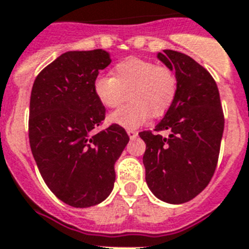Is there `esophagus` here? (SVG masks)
I'll return each mask as SVG.
<instances>
[{
	"label": "esophagus",
	"instance_id": "1",
	"mask_svg": "<svg viewBox=\"0 0 249 249\" xmlns=\"http://www.w3.org/2000/svg\"><path fill=\"white\" fill-rule=\"evenodd\" d=\"M127 135H129V138H130V139H134V138L138 137V131L133 130V129H129V130H127Z\"/></svg>",
	"mask_w": 249,
	"mask_h": 249
}]
</instances>
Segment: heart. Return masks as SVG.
Listing matches in <instances>:
<instances>
[{
  "instance_id": "heart-1",
  "label": "heart",
  "mask_w": 249,
  "mask_h": 249,
  "mask_svg": "<svg viewBox=\"0 0 249 249\" xmlns=\"http://www.w3.org/2000/svg\"><path fill=\"white\" fill-rule=\"evenodd\" d=\"M177 73L165 65L130 56L112 69V77L98 75L92 91L99 103L107 109L122 105L129 96L130 103L110 115V122L125 129L145 124L151 114L163 116L172 107L178 95Z\"/></svg>"
}]
</instances>
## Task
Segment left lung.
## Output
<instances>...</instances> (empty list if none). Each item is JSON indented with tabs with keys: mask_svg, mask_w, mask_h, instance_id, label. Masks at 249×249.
<instances>
[{
	"mask_svg": "<svg viewBox=\"0 0 249 249\" xmlns=\"http://www.w3.org/2000/svg\"><path fill=\"white\" fill-rule=\"evenodd\" d=\"M158 59L174 69L178 95L154 131L139 133L146 144L142 163L150 190L172 204L189 202L204 189L217 168L224 115L211 73L185 53L164 50ZM161 131L170 137H163Z\"/></svg>",
	"mask_w": 249,
	"mask_h": 249,
	"instance_id": "1",
	"label": "left lung"
}]
</instances>
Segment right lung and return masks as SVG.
<instances>
[{
	"label": "right lung",
	"instance_id": "right-lung-1",
	"mask_svg": "<svg viewBox=\"0 0 249 249\" xmlns=\"http://www.w3.org/2000/svg\"><path fill=\"white\" fill-rule=\"evenodd\" d=\"M111 62L104 50L69 51L41 70L30 98L29 139L40 174L60 200L86 208L107 199L129 142L120 125L95 133L105 107L92 81Z\"/></svg>",
	"mask_w": 249,
	"mask_h": 249
}]
</instances>
